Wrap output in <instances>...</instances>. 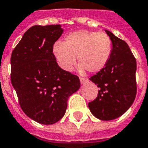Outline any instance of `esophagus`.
Here are the masks:
<instances>
[{
    "instance_id": "1",
    "label": "esophagus",
    "mask_w": 148,
    "mask_h": 148,
    "mask_svg": "<svg viewBox=\"0 0 148 148\" xmlns=\"http://www.w3.org/2000/svg\"><path fill=\"white\" fill-rule=\"evenodd\" d=\"M79 80H80V82H81V84H84L85 82L87 81L86 79L83 77H79Z\"/></svg>"
}]
</instances>
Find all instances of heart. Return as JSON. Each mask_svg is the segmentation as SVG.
Listing matches in <instances>:
<instances>
[{
  "label": "heart",
  "instance_id": "1",
  "mask_svg": "<svg viewBox=\"0 0 148 148\" xmlns=\"http://www.w3.org/2000/svg\"><path fill=\"white\" fill-rule=\"evenodd\" d=\"M111 53L112 41L108 35L86 30L70 33L63 43L57 42L53 45L54 56L65 72L73 70L78 57L80 70L98 73L106 67Z\"/></svg>",
  "mask_w": 148,
  "mask_h": 148
}]
</instances>
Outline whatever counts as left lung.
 Instances as JSON below:
<instances>
[{"label": "left lung", "instance_id": "1", "mask_svg": "<svg viewBox=\"0 0 148 148\" xmlns=\"http://www.w3.org/2000/svg\"><path fill=\"white\" fill-rule=\"evenodd\" d=\"M106 32L112 41V53L106 67L90 78L99 90L88 105L96 117L111 121L123 115L134 101L137 62L127 42L109 31Z\"/></svg>", "mask_w": 148, "mask_h": 148}]
</instances>
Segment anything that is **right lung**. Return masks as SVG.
Listing matches in <instances>:
<instances>
[{
	"instance_id": "right-lung-1",
	"label": "right lung",
	"mask_w": 148,
	"mask_h": 148,
	"mask_svg": "<svg viewBox=\"0 0 148 148\" xmlns=\"http://www.w3.org/2000/svg\"><path fill=\"white\" fill-rule=\"evenodd\" d=\"M63 32L61 25H35L24 34L11 57V81L21 108L38 123L61 120L67 101L80 87L79 79L58 66L53 45Z\"/></svg>"
}]
</instances>
